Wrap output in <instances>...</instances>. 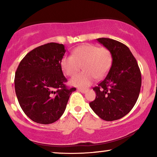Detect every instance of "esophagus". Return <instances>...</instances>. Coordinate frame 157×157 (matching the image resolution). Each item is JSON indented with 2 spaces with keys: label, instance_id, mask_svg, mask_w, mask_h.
I'll list each match as a JSON object with an SVG mask.
<instances>
[{
  "label": "esophagus",
  "instance_id": "34e87169",
  "mask_svg": "<svg viewBox=\"0 0 157 157\" xmlns=\"http://www.w3.org/2000/svg\"><path fill=\"white\" fill-rule=\"evenodd\" d=\"M78 90L79 92H82V93H85V92H86L85 89H78Z\"/></svg>",
  "mask_w": 157,
  "mask_h": 157
}]
</instances>
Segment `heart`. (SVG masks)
<instances>
[{"label":"heart","mask_w":157,"mask_h":157,"mask_svg":"<svg viewBox=\"0 0 157 157\" xmlns=\"http://www.w3.org/2000/svg\"><path fill=\"white\" fill-rule=\"evenodd\" d=\"M112 64V55L105 48H98L92 44H84L75 48L72 56H65L61 60L64 73L73 76L82 65L84 72L70 79L72 85L86 87L95 78L100 79L107 73Z\"/></svg>","instance_id":"obj_1"}]
</instances>
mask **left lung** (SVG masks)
<instances>
[{
	"label": "left lung",
	"instance_id": "1",
	"mask_svg": "<svg viewBox=\"0 0 157 157\" xmlns=\"http://www.w3.org/2000/svg\"><path fill=\"white\" fill-rule=\"evenodd\" d=\"M97 41L109 50L112 62L106 78L93 88L96 98L90 106L104 120H120L131 111L140 95V67L129 48L123 43L106 37Z\"/></svg>",
	"mask_w": 157,
	"mask_h": 157
}]
</instances>
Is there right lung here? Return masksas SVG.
<instances>
[{
  "mask_svg": "<svg viewBox=\"0 0 157 157\" xmlns=\"http://www.w3.org/2000/svg\"><path fill=\"white\" fill-rule=\"evenodd\" d=\"M63 44L39 46L24 57L15 75V90L20 106L35 122L43 124L58 120L66 109L75 87L67 89L61 60Z\"/></svg>",
  "mask_w": 157,
  "mask_h": 157,
  "instance_id": "obj_1",
  "label": "right lung"
}]
</instances>
